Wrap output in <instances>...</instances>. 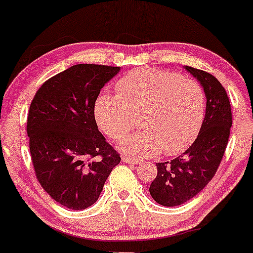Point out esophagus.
<instances>
[{
	"label": "esophagus",
	"instance_id": "esophagus-1",
	"mask_svg": "<svg viewBox=\"0 0 253 253\" xmlns=\"http://www.w3.org/2000/svg\"><path fill=\"white\" fill-rule=\"evenodd\" d=\"M122 162H125V163H128V165H137L138 162H139V161L138 160H134V158H131V157H128V156H122Z\"/></svg>",
	"mask_w": 253,
	"mask_h": 253
}]
</instances>
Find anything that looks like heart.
<instances>
[{
  "label": "heart",
  "mask_w": 253,
  "mask_h": 253,
  "mask_svg": "<svg viewBox=\"0 0 253 253\" xmlns=\"http://www.w3.org/2000/svg\"><path fill=\"white\" fill-rule=\"evenodd\" d=\"M119 93H102L95 104L98 126L120 140L140 114L143 129L122 140L120 149L132 156H167L185 151L198 135L205 118V93L199 83L173 72L139 68L122 77Z\"/></svg>",
  "instance_id": "b5f03b06"
}]
</instances>
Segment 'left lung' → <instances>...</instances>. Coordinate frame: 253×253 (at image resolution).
Returning <instances> with one entry per match:
<instances>
[{"mask_svg":"<svg viewBox=\"0 0 253 253\" xmlns=\"http://www.w3.org/2000/svg\"><path fill=\"white\" fill-rule=\"evenodd\" d=\"M185 69L201 83L207 110L198 137L181 156L170 162L156 163L157 176L150 194L163 207H177L192 199L215 175L228 143L232 110L226 90L208 72L190 66Z\"/></svg>","mask_w":253,"mask_h":253,"instance_id":"8db88e82","label":"left lung"}]
</instances>
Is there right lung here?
<instances>
[{"instance_id": "1", "label": "right lung", "mask_w": 253, "mask_h": 253, "mask_svg": "<svg viewBox=\"0 0 253 253\" xmlns=\"http://www.w3.org/2000/svg\"><path fill=\"white\" fill-rule=\"evenodd\" d=\"M120 67L72 66L41 86L27 116L36 176L54 201L72 210L96 203L120 155L97 127L95 103Z\"/></svg>"}]
</instances>
